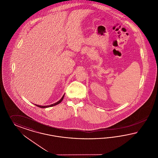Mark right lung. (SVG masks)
<instances>
[{"label":"right lung","mask_w":158,"mask_h":158,"mask_svg":"<svg viewBox=\"0 0 158 158\" xmlns=\"http://www.w3.org/2000/svg\"><path fill=\"white\" fill-rule=\"evenodd\" d=\"M64 95H63V96H62V98L60 99V101H59L56 102V103H54V104H52V105H49V106H40V105H36L37 106L39 107H42V108H45V107H51V106H55V105H58V104H59L62 101V100H63V98H64Z\"/></svg>","instance_id":"add662e5"}]
</instances>
